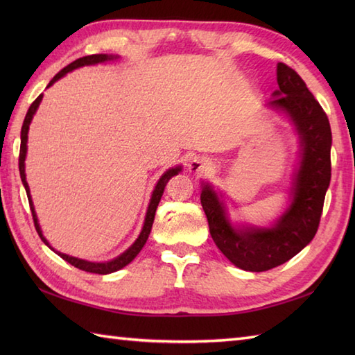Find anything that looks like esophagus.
<instances>
[{
	"label": "esophagus",
	"mask_w": 355,
	"mask_h": 355,
	"mask_svg": "<svg viewBox=\"0 0 355 355\" xmlns=\"http://www.w3.org/2000/svg\"><path fill=\"white\" fill-rule=\"evenodd\" d=\"M210 169H212V163L205 157H195L187 164V171L192 173H206Z\"/></svg>",
	"instance_id": "obj_1"
}]
</instances>
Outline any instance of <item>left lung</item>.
<instances>
[{
  "label": "left lung",
  "instance_id": "left-lung-1",
  "mask_svg": "<svg viewBox=\"0 0 355 355\" xmlns=\"http://www.w3.org/2000/svg\"><path fill=\"white\" fill-rule=\"evenodd\" d=\"M279 89L267 107L288 119L299 137V163L284 214L266 227L233 224L223 193L201 183V206L210 236L233 266L245 271H267L290 261L311 243L318 232L325 193L331 182L329 120L302 78L282 62L277 64Z\"/></svg>",
  "mask_w": 355,
  "mask_h": 355
}]
</instances>
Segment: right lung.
Returning a JSON list of instances; mask_svg holds the SVG:
<instances>
[{"mask_svg":"<svg viewBox=\"0 0 355 355\" xmlns=\"http://www.w3.org/2000/svg\"><path fill=\"white\" fill-rule=\"evenodd\" d=\"M120 56L119 55H105V53H101V55H89V56H84V58H79L76 59V61L69 64L65 67L64 70L59 71L55 78H53L50 82H49V87H51L55 82H58L61 78H64L67 73H70L73 70L76 69H80V67H85V65H96V64H103V62H110V61H116V59H119ZM42 97L44 94H40L36 97V101L30 105V108L27 111L26 114V119H24V123H22V128H21V148H19V175H21V182L22 184H24L26 187V192H27V198H28V205H30V210H32V215H33V221H35V227H36V232L37 235H40V238L44 241L45 245H49L53 252H55L56 254L61 256V258L64 261H67L69 263H71V266H74L76 268H80L84 271H88V273H96V275H110V273H114V271L123 268L125 266H128L135 256H137L140 253V250L143 248V245L146 244L148 241V236L150 233V229H153V223H154V216H155V210H157V206L158 202H160L162 200V195L164 192V187L166 184H168L169 180L173 177V175H178L180 172H182V166H175V168H171L166 171L163 175L160 177V180H158L154 191H153V195H150V200H149V205H148V210H146V215H145V223H143V227H141V232L139 238L134 241V244L126 248V250L119 254L117 258L111 259V261H105V262H92V261H85V259H79L76 258V256H70V254H65V253H61L55 250L50 245V243L47 239H45V236L42 235V230H41V225H40V221H37V216H36V212H35V206H33V201H32V195H30V187H28V183L26 180V157H27V140H28V128H30V123H32L33 120V116L36 114L37 108H40V105L42 102Z\"/></svg>","mask_w":355,"mask_h":355,"instance_id":"1","label":"right lung"}]
</instances>
